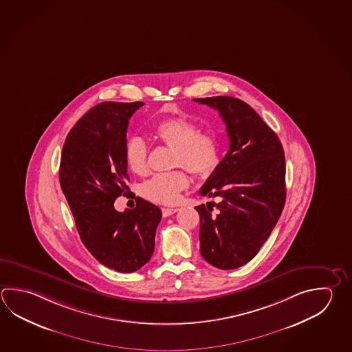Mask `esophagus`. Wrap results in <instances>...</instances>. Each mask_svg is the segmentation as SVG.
<instances>
[{"instance_id":"1","label":"esophagus","mask_w":352,"mask_h":352,"mask_svg":"<svg viewBox=\"0 0 352 352\" xmlns=\"http://www.w3.org/2000/svg\"><path fill=\"white\" fill-rule=\"evenodd\" d=\"M178 210H179L178 208H163L162 212H163V217L166 218V217H170L174 212H178Z\"/></svg>"}]
</instances>
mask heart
Here are the masks:
<instances>
[{
    "instance_id": "obj_1",
    "label": "heart",
    "mask_w": 352,
    "mask_h": 352,
    "mask_svg": "<svg viewBox=\"0 0 352 352\" xmlns=\"http://www.w3.org/2000/svg\"><path fill=\"white\" fill-rule=\"evenodd\" d=\"M154 135L166 146L174 148L173 166L206 177L212 174L220 160L218 138L208 132H199L198 126L183 117L162 120L153 129ZM126 164L133 173L144 175L148 172V146L140 135L128 138L124 146ZM189 186L184 169L157 174L142 186L144 198L153 203L173 206L179 203L182 192Z\"/></svg>"
}]
</instances>
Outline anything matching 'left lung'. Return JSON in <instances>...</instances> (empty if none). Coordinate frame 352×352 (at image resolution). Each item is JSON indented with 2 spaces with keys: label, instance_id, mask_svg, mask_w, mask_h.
I'll list each match as a JSON object with an SVG mask.
<instances>
[{
  "label": "left lung",
  "instance_id": "8db88e82",
  "mask_svg": "<svg viewBox=\"0 0 352 352\" xmlns=\"http://www.w3.org/2000/svg\"><path fill=\"white\" fill-rule=\"evenodd\" d=\"M194 100L219 112L230 142L226 157L200 189L203 197L218 199L195 208L200 254L218 269H236L259 252L284 209V149L244 100L228 96Z\"/></svg>",
  "mask_w": 352,
  "mask_h": 352
}]
</instances>
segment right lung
Masks as SVG:
<instances>
[{
	"mask_svg": "<svg viewBox=\"0 0 352 352\" xmlns=\"http://www.w3.org/2000/svg\"><path fill=\"white\" fill-rule=\"evenodd\" d=\"M143 102H103L91 108L67 135L60 164V183L74 214L80 240L100 264L134 272L152 258L160 208L134 197L126 186L124 146L133 113ZM122 193L136 208L117 212Z\"/></svg>",
	"mask_w": 352,
	"mask_h": 352,
	"instance_id": "obj_1",
	"label": "right lung"
}]
</instances>
